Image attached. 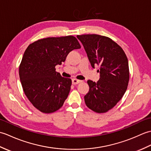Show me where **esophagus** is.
I'll return each mask as SVG.
<instances>
[{"label": "esophagus", "mask_w": 151, "mask_h": 151, "mask_svg": "<svg viewBox=\"0 0 151 151\" xmlns=\"http://www.w3.org/2000/svg\"><path fill=\"white\" fill-rule=\"evenodd\" d=\"M82 81H80V80H77L76 78H73L72 79V84L74 85H76V84H78L79 83H81Z\"/></svg>", "instance_id": "esophagus-1"}]
</instances>
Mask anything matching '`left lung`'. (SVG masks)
<instances>
[{
  "label": "left lung",
  "instance_id": "1",
  "mask_svg": "<svg viewBox=\"0 0 151 151\" xmlns=\"http://www.w3.org/2000/svg\"><path fill=\"white\" fill-rule=\"evenodd\" d=\"M93 68L100 67V78L89 80V89L84 96L86 106L97 113L113 108L123 97L129 81L127 57L123 49L110 37L97 34L78 36Z\"/></svg>",
  "mask_w": 151,
  "mask_h": 151
}]
</instances>
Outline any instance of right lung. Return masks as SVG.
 <instances>
[{
  "label": "right lung",
  "instance_id": "obj_1",
  "mask_svg": "<svg viewBox=\"0 0 151 151\" xmlns=\"http://www.w3.org/2000/svg\"><path fill=\"white\" fill-rule=\"evenodd\" d=\"M81 46L75 37H47L30 44L22 56L19 73L28 100L45 114L57 111L68 97L72 81L62 77L55 67Z\"/></svg>",
  "mask_w": 151,
  "mask_h": 151
}]
</instances>
